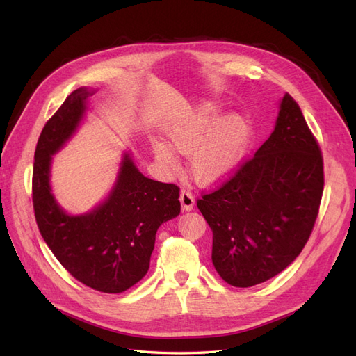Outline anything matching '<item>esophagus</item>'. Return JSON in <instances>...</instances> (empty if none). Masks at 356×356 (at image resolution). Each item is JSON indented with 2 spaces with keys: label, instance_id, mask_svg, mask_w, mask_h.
Wrapping results in <instances>:
<instances>
[{
  "label": "esophagus",
  "instance_id": "34e87169",
  "mask_svg": "<svg viewBox=\"0 0 356 356\" xmlns=\"http://www.w3.org/2000/svg\"><path fill=\"white\" fill-rule=\"evenodd\" d=\"M179 200L182 204V209L191 211L193 207H195V196H193L188 190H181Z\"/></svg>",
  "mask_w": 356,
  "mask_h": 356
}]
</instances>
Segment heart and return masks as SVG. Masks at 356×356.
Segmentation results:
<instances>
[{"mask_svg":"<svg viewBox=\"0 0 356 356\" xmlns=\"http://www.w3.org/2000/svg\"><path fill=\"white\" fill-rule=\"evenodd\" d=\"M251 135V126L245 118L232 115L224 120L220 108L212 104L187 110L168 129L172 148L181 154H191L193 177L203 184L222 181L239 168ZM154 154L165 169H177L178 160L166 144L156 143Z\"/></svg>","mask_w":356,"mask_h":356,"instance_id":"1","label":"heart"}]
</instances>
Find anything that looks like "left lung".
I'll return each instance as SVG.
<instances>
[{
	"label": "left lung",
	"mask_w": 356,
	"mask_h": 356,
	"mask_svg": "<svg viewBox=\"0 0 356 356\" xmlns=\"http://www.w3.org/2000/svg\"><path fill=\"white\" fill-rule=\"evenodd\" d=\"M324 191V159L286 93L270 138L197 208L212 230V263L225 282L248 288L281 273L303 250Z\"/></svg>",
	"instance_id": "1"
}]
</instances>
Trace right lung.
Wrapping results in <instances>:
<instances>
[{
	"label": "right lung",
	"instance_id": "obj_1",
	"mask_svg": "<svg viewBox=\"0 0 356 356\" xmlns=\"http://www.w3.org/2000/svg\"><path fill=\"white\" fill-rule=\"evenodd\" d=\"M89 96L86 89L74 90L42 127L32 204L42 239L70 275L101 293L118 294L147 275L159 225L181 211L179 187L144 177L126 154L117 184L101 207L80 217L58 207L49 186L51 154L72 135Z\"/></svg>",
	"mask_w": 356,
	"mask_h": 356
}]
</instances>
